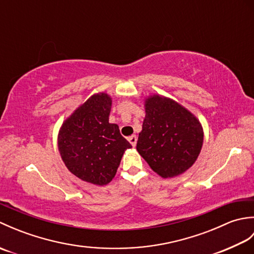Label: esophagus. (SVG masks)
Listing matches in <instances>:
<instances>
[{
  "instance_id": "1",
  "label": "esophagus",
  "mask_w": 254,
  "mask_h": 254,
  "mask_svg": "<svg viewBox=\"0 0 254 254\" xmlns=\"http://www.w3.org/2000/svg\"><path fill=\"white\" fill-rule=\"evenodd\" d=\"M128 142L131 143V145L133 147H135L136 146V142H137V137H136V135H131V136H128Z\"/></svg>"
}]
</instances>
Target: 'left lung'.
Segmentation results:
<instances>
[{"label": "left lung", "mask_w": 254, "mask_h": 254, "mask_svg": "<svg viewBox=\"0 0 254 254\" xmlns=\"http://www.w3.org/2000/svg\"><path fill=\"white\" fill-rule=\"evenodd\" d=\"M144 107L146 115L138 134V154L161 178L182 175L201 153V122L179 102L158 94L148 96Z\"/></svg>", "instance_id": "1"}]
</instances>
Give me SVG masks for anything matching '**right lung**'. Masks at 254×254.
I'll return each instance as SVG.
<instances>
[{"mask_svg":"<svg viewBox=\"0 0 254 254\" xmlns=\"http://www.w3.org/2000/svg\"><path fill=\"white\" fill-rule=\"evenodd\" d=\"M112 98L106 93L90 96L66 118L58 135V147L69 172L85 182L108 185L122 156L132 145L118 124L109 123Z\"/></svg>","mask_w":254,"mask_h":254,"instance_id":"obj_1","label":"right lung"}]
</instances>
